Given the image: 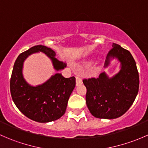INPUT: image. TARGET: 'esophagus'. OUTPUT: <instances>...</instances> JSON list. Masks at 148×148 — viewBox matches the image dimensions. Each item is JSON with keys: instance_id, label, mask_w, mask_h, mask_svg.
Here are the masks:
<instances>
[{"instance_id": "esophagus-1", "label": "esophagus", "mask_w": 148, "mask_h": 148, "mask_svg": "<svg viewBox=\"0 0 148 148\" xmlns=\"http://www.w3.org/2000/svg\"><path fill=\"white\" fill-rule=\"evenodd\" d=\"M76 84H77V86L79 84H82V79L80 78L79 76H78V75L76 77Z\"/></svg>"}]
</instances>
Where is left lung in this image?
I'll return each mask as SVG.
<instances>
[{
	"label": "left lung",
	"mask_w": 148,
	"mask_h": 148,
	"mask_svg": "<svg viewBox=\"0 0 148 148\" xmlns=\"http://www.w3.org/2000/svg\"><path fill=\"white\" fill-rule=\"evenodd\" d=\"M112 47L107 54L104 67L116 58L120 62V71L111 78L102 72L98 78L83 79L88 109L94 117L100 119H115L125 114L139 90V74L132 54L114 43Z\"/></svg>",
	"instance_id": "obj_1"
}]
</instances>
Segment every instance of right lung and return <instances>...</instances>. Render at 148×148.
I'll use <instances>...</instances> for the list:
<instances>
[{"instance_id": "obj_1", "label": "right lung", "mask_w": 148, "mask_h": 148, "mask_svg": "<svg viewBox=\"0 0 148 148\" xmlns=\"http://www.w3.org/2000/svg\"><path fill=\"white\" fill-rule=\"evenodd\" d=\"M42 52L49 57L56 71L64 69L66 64L55 58L54 51L45 46L37 45L21 53L15 62L10 82L12 99L25 116L38 122L58 120L64 114L69 98L74 89V77L65 78L56 73L41 85L31 86L23 76V62L29 55Z\"/></svg>"}]
</instances>
